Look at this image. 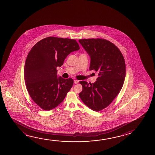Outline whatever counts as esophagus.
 I'll return each mask as SVG.
<instances>
[{"instance_id": "1", "label": "esophagus", "mask_w": 155, "mask_h": 155, "mask_svg": "<svg viewBox=\"0 0 155 155\" xmlns=\"http://www.w3.org/2000/svg\"><path fill=\"white\" fill-rule=\"evenodd\" d=\"M79 83V81L78 80H74V84H78Z\"/></svg>"}]
</instances>
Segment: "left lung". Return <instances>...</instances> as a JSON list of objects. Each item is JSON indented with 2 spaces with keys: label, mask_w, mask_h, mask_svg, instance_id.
Here are the masks:
<instances>
[{
  "label": "left lung",
  "mask_w": 155,
  "mask_h": 155,
  "mask_svg": "<svg viewBox=\"0 0 155 155\" xmlns=\"http://www.w3.org/2000/svg\"><path fill=\"white\" fill-rule=\"evenodd\" d=\"M79 42L90 57L89 69L98 72L95 83L79 81L83 90L79 96L86 106L99 111L109 106L122 89L126 74L124 58L117 46L106 39H83Z\"/></svg>",
  "instance_id": "left-lung-1"
}]
</instances>
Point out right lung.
<instances>
[{"label": "right lung", "instance_id": "right-lung-1", "mask_svg": "<svg viewBox=\"0 0 155 155\" xmlns=\"http://www.w3.org/2000/svg\"><path fill=\"white\" fill-rule=\"evenodd\" d=\"M74 39L48 37L38 41L29 52L24 66V81L28 94L36 104L48 111L63 101L74 84L70 78L57 76L70 53L79 50Z\"/></svg>", "mask_w": 155, "mask_h": 155}]
</instances>
